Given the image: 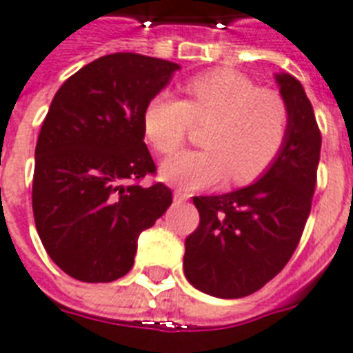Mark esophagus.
Segmentation results:
<instances>
[{"mask_svg":"<svg viewBox=\"0 0 353 353\" xmlns=\"http://www.w3.org/2000/svg\"><path fill=\"white\" fill-rule=\"evenodd\" d=\"M188 199H190V194L188 193H182V191H174L173 193V200L176 202V204H180V202H185Z\"/></svg>","mask_w":353,"mask_h":353,"instance_id":"1","label":"esophagus"}]
</instances>
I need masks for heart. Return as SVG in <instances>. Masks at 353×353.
Listing matches in <instances>:
<instances>
[{"instance_id":"heart-1","label":"heart","mask_w":353,"mask_h":353,"mask_svg":"<svg viewBox=\"0 0 353 353\" xmlns=\"http://www.w3.org/2000/svg\"><path fill=\"white\" fill-rule=\"evenodd\" d=\"M185 100L160 92L143 111V131L160 154L184 145L191 123L210 122L202 151H185L165 160L160 176L180 190H204L230 176L250 184L275 162L290 128L288 103L277 91L261 89L252 78L231 69L194 76L184 85Z\"/></svg>"}]
</instances>
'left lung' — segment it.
Wrapping results in <instances>:
<instances>
[{
    "label": "left lung",
    "mask_w": 353,
    "mask_h": 353,
    "mask_svg": "<svg viewBox=\"0 0 353 353\" xmlns=\"http://www.w3.org/2000/svg\"><path fill=\"white\" fill-rule=\"evenodd\" d=\"M275 80L290 109L275 162L246 188L193 196L200 224L185 239L184 275L213 297H246L272 281L288 264L312 210L321 131L301 81L288 72Z\"/></svg>",
    "instance_id": "8db88e82"
}]
</instances>
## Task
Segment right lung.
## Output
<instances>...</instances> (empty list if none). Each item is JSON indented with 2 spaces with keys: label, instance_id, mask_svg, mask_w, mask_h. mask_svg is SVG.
Masks as SVG:
<instances>
[{
  "label": "right lung",
  "instance_id": "add662e5",
  "mask_svg": "<svg viewBox=\"0 0 353 353\" xmlns=\"http://www.w3.org/2000/svg\"><path fill=\"white\" fill-rule=\"evenodd\" d=\"M179 63L134 52L101 56L52 98L36 143L32 211L49 256L83 283H111L134 264L138 236L165 213L143 142V111Z\"/></svg>",
  "mask_w": 353,
  "mask_h": 353
}]
</instances>
